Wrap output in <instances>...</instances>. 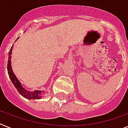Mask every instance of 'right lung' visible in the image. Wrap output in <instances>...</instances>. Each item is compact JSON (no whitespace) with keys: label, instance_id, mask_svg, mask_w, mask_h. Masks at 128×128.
I'll list each match as a JSON object with an SVG mask.
<instances>
[{"label":"right lung","instance_id":"add662e5","mask_svg":"<svg viewBox=\"0 0 128 128\" xmlns=\"http://www.w3.org/2000/svg\"><path fill=\"white\" fill-rule=\"evenodd\" d=\"M19 37L17 38L18 40ZM16 40V42L17 41ZM13 49V45L12 46L11 49L10 50L9 54H8V65H7V70H8V73L9 75L10 78L12 82L13 83L14 86L16 88L17 90L18 91L20 95H22L23 97H24L26 99L28 100H39L42 98V95L44 94V92L43 90H34L33 92H30L27 90H25L23 86H22L21 82L19 81L16 76L14 73L12 68L11 65V58H12V51Z\"/></svg>","mask_w":128,"mask_h":128}]
</instances>
